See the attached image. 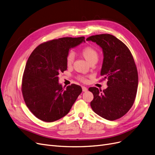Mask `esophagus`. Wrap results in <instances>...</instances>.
I'll return each mask as SVG.
<instances>
[{"mask_svg":"<svg viewBox=\"0 0 155 155\" xmlns=\"http://www.w3.org/2000/svg\"><path fill=\"white\" fill-rule=\"evenodd\" d=\"M82 91H83V92H86V91H87V88L86 87H85V86H82Z\"/></svg>","mask_w":155,"mask_h":155,"instance_id":"esophagus-1","label":"esophagus"}]
</instances>
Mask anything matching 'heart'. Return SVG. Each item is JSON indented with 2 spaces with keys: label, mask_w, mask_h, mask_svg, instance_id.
<instances>
[{
  "label": "heart",
  "mask_w": 155,
  "mask_h": 155,
  "mask_svg": "<svg viewBox=\"0 0 155 155\" xmlns=\"http://www.w3.org/2000/svg\"><path fill=\"white\" fill-rule=\"evenodd\" d=\"M81 54L89 63L93 61H97L99 57L98 51L93 46L87 45L83 47L81 50ZM74 61V54L72 52H69L66 57V63L68 66H70ZM79 81L82 82H86L87 78L86 77L80 76L78 77Z\"/></svg>",
  "instance_id": "obj_1"
}]
</instances>
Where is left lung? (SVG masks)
Segmentation results:
<instances>
[{"label": "left lung", "mask_w": 155, "mask_h": 155, "mask_svg": "<svg viewBox=\"0 0 155 155\" xmlns=\"http://www.w3.org/2000/svg\"><path fill=\"white\" fill-rule=\"evenodd\" d=\"M86 40L102 48L104 58L101 75L103 80H108V87L103 91L89 88L94 96L91 107L100 116L114 121L124 116L135 100L138 72L133 55L127 45L109 34L91 36Z\"/></svg>", "instance_id": "obj_1"}]
</instances>
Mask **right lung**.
Instances as JSON below:
<instances>
[{"label":"right lung","instance_id":"right-lung-1","mask_svg":"<svg viewBox=\"0 0 155 155\" xmlns=\"http://www.w3.org/2000/svg\"><path fill=\"white\" fill-rule=\"evenodd\" d=\"M84 39L82 36L50 40L38 45L28 57L22 77V95L28 109L41 121L54 122L65 116L82 93L81 87L74 84L62 88L57 76L67 70L69 50Z\"/></svg>","mask_w":155,"mask_h":155}]
</instances>
